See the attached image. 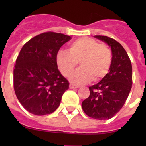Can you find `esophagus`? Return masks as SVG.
<instances>
[{
    "label": "esophagus",
    "mask_w": 146,
    "mask_h": 146,
    "mask_svg": "<svg viewBox=\"0 0 146 146\" xmlns=\"http://www.w3.org/2000/svg\"><path fill=\"white\" fill-rule=\"evenodd\" d=\"M79 88V86H74L73 84H70L69 85V88L72 89V88Z\"/></svg>",
    "instance_id": "esophagus-1"
}]
</instances>
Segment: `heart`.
Returning a JSON list of instances; mask_svg holds the SVG:
<instances>
[{
  "label": "heart",
  "mask_w": 146,
  "mask_h": 146,
  "mask_svg": "<svg viewBox=\"0 0 146 146\" xmlns=\"http://www.w3.org/2000/svg\"><path fill=\"white\" fill-rule=\"evenodd\" d=\"M81 69L72 73L77 64ZM56 64L64 77H69L71 82L82 85L100 80L108 74L112 64V53L109 47L99 44L94 38H80L72 42L66 51H60L56 55Z\"/></svg>",
  "instance_id": "1"
}]
</instances>
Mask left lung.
<instances>
[{
	"mask_svg": "<svg viewBox=\"0 0 146 146\" xmlns=\"http://www.w3.org/2000/svg\"><path fill=\"white\" fill-rule=\"evenodd\" d=\"M110 47L112 64L109 72L96 85L89 87L90 95L82 102L84 113L96 120H108L123 106L132 85L131 61L122 45L113 38L94 36Z\"/></svg>",
	"mask_w": 146,
	"mask_h": 146,
	"instance_id": "8db88e82",
	"label": "left lung"
}]
</instances>
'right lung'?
I'll return each instance as SVG.
<instances>
[{
    "label": "right lung",
    "mask_w": 146,
    "mask_h": 146,
    "mask_svg": "<svg viewBox=\"0 0 146 146\" xmlns=\"http://www.w3.org/2000/svg\"><path fill=\"white\" fill-rule=\"evenodd\" d=\"M70 39L63 33L46 32L29 40L20 50L14 69V88L29 113L44 115L60 105L69 83L58 69L56 55Z\"/></svg>",
    "instance_id": "1"
}]
</instances>
